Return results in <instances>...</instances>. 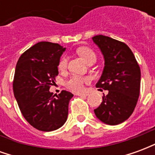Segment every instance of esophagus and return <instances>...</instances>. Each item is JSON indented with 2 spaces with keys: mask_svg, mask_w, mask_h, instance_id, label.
Here are the masks:
<instances>
[{
  "mask_svg": "<svg viewBox=\"0 0 155 155\" xmlns=\"http://www.w3.org/2000/svg\"><path fill=\"white\" fill-rule=\"evenodd\" d=\"M76 94L79 96H88L89 95L88 93H76Z\"/></svg>",
  "mask_w": 155,
  "mask_h": 155,
  "instance_id": "obj_1",
  "label": "esophagus"
}]
</instances>
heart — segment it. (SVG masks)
Here are the masks:
<instances>
[{
	"label": "heart",
	"mask_w": 155,
	"mask_h": 155,
	"mask_svg": "<svg viewBox=\"0 0 155 155\" xmlns=\"http://www.w3.org/2000/svg\"><path fill=\"white\" fill-rule=\"evenodd\" d=\"M77 52L78 54L84 59V61L86 63H88L89 61H91L93 59H96V54L91 48L81 47L78 49ZM66 66H67V59L65 56H64L61 59L59 64H58V67L61 71H64ZM88 81H89L88 78L74 75L65 81V86L71 91L80 92V91H83L84 84H86Z\"/></svg>",
	"instance_id": "heart-1"
}]
</instances>
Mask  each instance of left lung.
<instances>
[{
    "instance_id": "1",
    "label": "left lung",
    "mask_w": 155,
    "mask_h": 155,
    "mask_svg": "<svg viewBox=\"0 0 155 155\" xmlns=\"http://www.w3.org/2000/svg\"><path fill=\"white\" fill-rule=\"evenodd\" d=\"M101 49L104 67L96 87L108 91L94 114L103 123L116 125L134 112L140 96V68L130 47L109 36L92 37Z\"/></svg>"
}]
</instances>
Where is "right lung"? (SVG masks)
<instances>
[{"instance_id": "obj_1", "label": "right lung", "mask_w": 155, "mask_h": 155, "mask_svg": "<svg viewBox=\"0 0 155 155\" xmlns=\"http://www.w3.org/2000/svg\"><path fill=\"white\" fill-rule=\"evenodd\" d=\"M65 51L59 44L38 42L19 58L13 81V91L22 115L31 125L41 131L61 128L67 120L71 92H50L58 64Z\"/></svg>"}]
</instances>
